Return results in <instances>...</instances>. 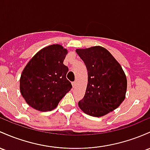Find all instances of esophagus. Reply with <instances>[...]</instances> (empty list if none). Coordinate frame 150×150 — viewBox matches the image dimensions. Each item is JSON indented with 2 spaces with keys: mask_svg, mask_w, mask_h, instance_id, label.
<instances>
[{
  "mask_svg": "<svg viewBox=\"0 0 150 150\" xmlns=\"http://www.w3.org/2000/svg\"><path fill=\"white\" fill-rule=\"evenodd\" d=\"M72 88H75V86H76V82H75V81L72 82Z\"/></svg>",
  "mask_w": 150,
  "mask_h": 150,
  "instance_id": "obj_1",
  "label": "esophagus"
}]
</instances>
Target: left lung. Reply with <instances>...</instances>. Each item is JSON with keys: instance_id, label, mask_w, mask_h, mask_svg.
<instances>
[{"instance_id": "obj_1", "label": "left lung", "mask_w": 150, "mask_h": 150, "mask_svg": "<svg viewBox=\"0 0 150 150\" xmlns=\"http://www.w3.org/2000/svg\"><path fill=\"white\" fill-rule=\"evenodd\" d=\"M85 64L88 83L78 106L85 114L102 117L117 108L125 98L127 78L121 65L105 47L77 49Z\"/></svg>"}]
</instances>
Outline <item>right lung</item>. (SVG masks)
Returning <instances> with one entry per match:
<instances>
[{
	"label": "right lung",
	"instance_id": "obj_1",
	"mask_svg": "<svg viewBox=\"0 0 150 150\" xmlns=\"http://www.w3.org/2000/svg\"><path fill=\"white\" fill-rule=\"evenodd\" d=\"M67 53L62 45L41 49L25 67L20 90L26 103L40 112L51 111L72 88L66 78L68 67L63 64Z\"/></svg>",
	"mask_w": 150,
	"mask_h": 150
}]
</instances>
